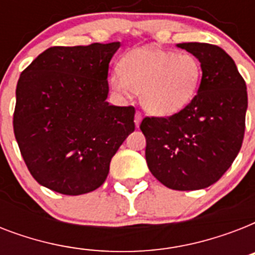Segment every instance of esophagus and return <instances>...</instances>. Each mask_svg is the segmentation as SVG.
I'll return each instance as SVG.
<instances>
[{"label": "esophagus", "instance_id": "1", "mask_svg": "<svg viewBox=\"0 0 255 255\" xmlns=\"http://www.w3.org/2000/svg\"><path fill=\"white\" fill-rule=\"evenodd\" d=\"M141 120H143V115H141L140 112H136L135 114V126L136 127H139L140 123H141Z\"/></svg>", "mask_w": 255, "mask_h": 255}]
</instances>
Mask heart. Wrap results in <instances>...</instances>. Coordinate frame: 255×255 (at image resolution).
I'll return each mask as SVG.
<instances>
[{"label": "heart", "instance_id": "obj_1", "mask_svg": "<svg viewBox=\"0 0 255 255\" xmlns=\"http://www.w3.org/2000/svg\"><path fill=\"white\" fill-rule=\"evenodd\" d=\"M119 71L110 78L112 87L139 94L141 107L155 116H172L188 107L202 78L201 62L193 54L157 46L128 51L120 61Z\"/></svg>", "mask_w": 255, "mask_h": 255}]
</instances>
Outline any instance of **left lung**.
I'll use <instances>...</instances> for the list:
<instances>
[{
	"mask_svg": "<svg viewBox=\"0 0 255 255\" xmlns=\"http://www.w3.org/2000/svg\"><path fill=\"white\" fill-rule=\"evenodd\" d=\"M176 46L200 59L201 83L193 102L178 114L143 119L145 159L151 173L169 189H204L221 178L241 149L246 83L221 47L200 42Z\"/></svg>",
	"mask_w": 255,
	"mask_h": 255,
	"instance_id": "1",
	"label": "left lung"
}]
</instances>
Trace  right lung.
I'll return each mask as SVG.
<instances>
[{"mask_svg": "<svg viewBox=\"0 0 255 255\" xmlns=\"http://www.w3.org/2000/svg\"><path fill=\"white\" fill-rule=\"evenodd\" d=\"M120 42L55 46L21 74L13 127L41 185L78 196L99 188L116 151L135 131V108L108 103V65Z\"/></svg>", "mask_w": 255, "mask_h": 255, "instance_id": "1", "label": "right lung"}]
</instances>
